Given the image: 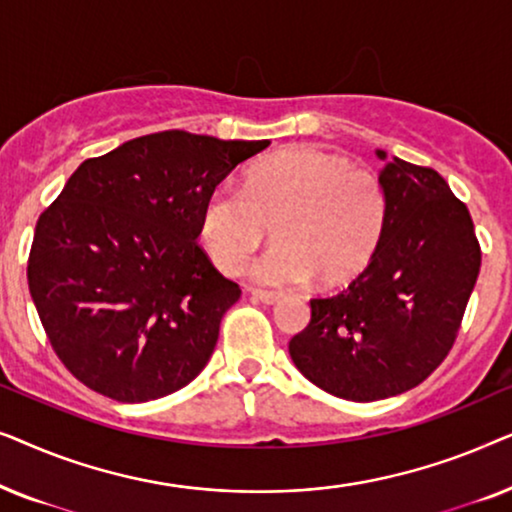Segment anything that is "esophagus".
I'll use <instances>...</instances> for the list:
<instances>
[{
	"label": "esophagus",
	"instance_id": "obj_1",
	"mask_svg": "<svg viewBox=\"0 0 512 512\" xmlns=\"http://www.w3.org/2000/svg\"><path fill=\"white\" fill-rule=\"evenodd\" d=\"M249 293H251V298L254 300H261V303H265V305H275L279 298V293H275V291H261V289H249Z\"/></svg>",
	"mask_w": 512,
	"mask_h": 512
}]
</instances>
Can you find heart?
<instances>
[{
	"label": "heart",
	"instance_id": "obj_1",
	"mask_svg": "<svg viewBox=\"0 0 512 512\" xmlns=\"http://www.w3.org/2000/svg\"><path fill=\"white\" fill-rule=\"evenodd\" d=\"M387 195L380 179L317 146L258 160L242 188L214 186L202 200L198 237L226 275L242 270L272 226V244L249 275L265 286H300L319 277L338 286L359 275L382 237Z\"/></svg>",
	"mask_w": 512,
	"mask_h": 512
}]
</instances>
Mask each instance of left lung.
<instances>
[{
    "instance_id": "left-lung-1",
    "label": "left lung",
    "mask_w": 512,
    "mask_h": 512,
    "mask_svg": "<svg viewBox=\"0 0 512 512\" xmlns=\"http://www.w3.org/2000/svg\"><path fill=\"white\" fill-rule=\"evenodd\" d=\"M380 184L387 219L368 268L289 342L312 384L347 401L403 394L440 366L457 338L480 272L471 214L431 167L387 158Z\"/></svg>"
}]
</instances>
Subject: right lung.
I'll return each instance as SVG.
<instances>
[{"mask_svg": "<svg viewBox=\"0 0 512 512\" xmlns=\"http://www.w3.org/2000/svg\"><path fill=\"white\" fill-rule=\"evenodd\" d=\"M268 144L165 130L76 167L27 263L32 303L76 380L144 403L200 375L242 293L195 242L202 200Z\"/></svg>", "mask_w": 512, "mask_h": 512, "instance_id": "1", "label": "right lung"}]
</instances>
